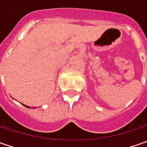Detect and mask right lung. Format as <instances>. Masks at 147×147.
I'll return each instance as SVG.
<instances>
[{
    "label": "right lung",
    "mask_w": 147,
    "mask_h": 147,
    "mask_svg": "<svg viewBox=\"0 0 147 147\" xmlns=\"http://www.w3.org/2000/svg\"><path fill=\"white\" fill-rule=\"evenodd\" d=\"M23 105H24V104H23ZM25 106H26V107H28V106H27V105H25ZM28 108H30V107H28Z\"/></svg>",
    "instance_id": "1"
}]
</instances>
